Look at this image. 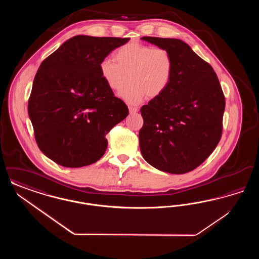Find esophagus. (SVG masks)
Wrapping results in <instances>:
<instances>
[{
    "mask_svg": "<svg viewBox=\"0 0 259 259\" xmlns=\"http://www.w3.org/2000/svg\"><path fill=\"white\" fill-rule=\"evenodd\" d=\"M128 109H129V112L132 114V113H136V112H138L139 111V109L138 108H135V107H128Z\"/></svg>",
    "mask_w": 259,
    "mask_h": 259,
    "instance_id": "obj_1",
    "label": "esophagus"
}]
</instances>
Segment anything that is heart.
Listing matches in <instances>:
<instances>
[{
	"label": "heart",
	"instance_id": "heart-1",
	"mask_svg": "<svg viewBox=\"0 0 259 259\" xmlns=\"http://www.w3.org/2000/svg\"><path fill=\"white\" fill-rule=\"evenodd\" d=\"M114 57L116 62L111 58L101 60L100 74L114 92L130 81L131 85L119 93L128 104L137 105L147 96L158 98L170 87L174 59L168 50L132 40L116 50Z\"/></svg>",
	"mask_w": 259,
	"mask_h": 259
}]
</instances>
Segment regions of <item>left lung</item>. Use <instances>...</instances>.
<instances>
[{"mask_svg": "<svg viewBox=\"0 0 259 259\" xmlns=\"http://www.w3.org/2000/svg\"><path fill=\"white\" fill-rule=\"evenodd\" d=\"M142 39L168 50L174 59L170 87L141 109L142 155L163 172H190L209 157L222 138L225 98L218 75L181 39Z\"/></svg>", "mask_w": 259, "mask_h": 259, "instance_id": "8db88e82", "label": "left lung"}]
</instances>
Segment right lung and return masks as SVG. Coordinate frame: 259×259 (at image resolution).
<instances>
[{
  "instance_id": "add662e5",
  "label": "right lung",
  "mask_w": 259,
  "mask_h": 259,
  "mask_svg": "<svg viewBox=\"0 0 259 259\" xmlns=\"http://www.w3.org/2000/svg\"><path fill=\"white\" fill-rule=\"evenodd\" d=\"M129 37L78 35L66 40L40 64L28 113L37 147L69 168L98 161L108 148L106 135L129 111L102 78L99 64Z\"/></svg>"
}]
</instances>
